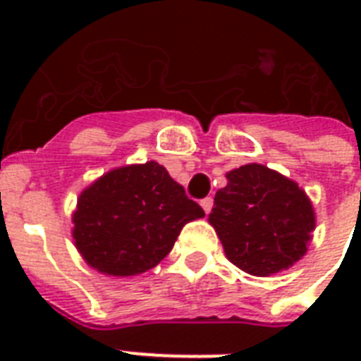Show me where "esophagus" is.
I'll use <instances>...</instances> for the list:
<instances>
[{"label": "esophagus", "instance_id": "esophagus-1", "mask_svg": "<svg viewBox=\"0 0 361 361\" xmlns=\"http://www.w3.org/2000/svg\"><path fill=\"white\" fill-rule=\"evenodd\" d=\"M200 206H202L206 214H209V212H212V206H214V198L212 197L202 198V200H200Z\"/></svg>", "mask_w": 361, "mask_h": 361}]
</instances>
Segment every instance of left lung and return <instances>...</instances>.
<instances>
[{
  "mask_svg": "<svg viewBox=\"0 0 361 361\" xmlns=\"http://www.w3.org/2000/svg\"><path fill=\"white\" fill-rule=\"evenodd\" d=\"M226 178V187L214 198L209 223L228 260L258 277L290 268L305 255L314 228L305 192L262 164H245Z\"/></svg>",
  "mask_w": 361,
  "mask_h": 361,
  "instance_id": "8db88e82",
  "label": "left lung"
}]
</instances>
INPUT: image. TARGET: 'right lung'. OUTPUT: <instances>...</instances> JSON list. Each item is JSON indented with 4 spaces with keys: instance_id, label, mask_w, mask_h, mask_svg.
I'll use <instances>...</instances> for the list:
<instances>
[{
    "instance_id": "add662e5",
    "label": "right lung",
    "mask_w": 361,
    "mask_h": 361,
    "mask_svg": "<svg viewBox=\"0 0 361 361\" xmlns=\"http://www.w3.org/2000/svg\"><path fill=\"white\" fill-rule=\"evenodd\" d=\"M204 209L155 161L112 170L87 187L73 215L75 243L86 262L109 275L155 268L185 223Z\"/></svg>"
}]
</instances>
